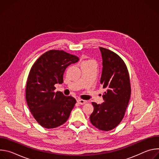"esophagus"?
Here are the masks:
<instances>
[{"mask_svg":"<svg viewBox=\"0 0 159 159\" xmlns=\"http://www.w3.org/2000/svg\"><path fill=\"white\" fill-rule=\"evenodd\" d=\"M77 102H78L79 104H80V105H83V104H85V103L87 102V101L79 99L77 100Z\"/></svg>","mask_w":159,"mask_h":159,"instance_id":"obj_1","label":"esophagus"}]
</instances>
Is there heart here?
Instances as JSON below:
<instances>
[{"mask_svg": "<svg viewBox=\"0 0 159 159\" xmlns=\"http://www.w3.org/2000/svg\"><path fill=\"white\" fill-rule=\"evenodd\" d=\"M89 61H92L91 60H87V61H85L84 62H89Z\"/></svg>", "mask_w": 159, "mask_h": 159, "instance_id": "b5f03b06", "label": "heart"}]
</instances>
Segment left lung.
<instances>
[{
	"mask_svg": "<svg viewBox=\"0 0 159 159\" xmlns=\"http://www.w3.org/2000/svg\"><path fill=\"white\" fill-rule=\"evenodd\" d=\"M102 58L100 82L106 91L101 104L93 102L94 111L90 121L96 128L109 131L123 120L131 96L129 73L122 58L115 52L99 47Z\"/></svg>",
	"mask_w": 159,
	"mask_h": 159,
	"instance_id": "8db88e82",
	"label": "left lung"
}]
</instances>
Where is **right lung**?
<instances>
[{"label": "right lung", "instance_id": "add662e5", "mask_svg": "<svg viewBox=\"0 0 159 159\" xmlns=\"http://www.w3.org/2000/svg\"><path fill=\"white\" fill-rule=\"evenodd\" d=\"M74 55L52 50L43 53L30 70L26 88V99L36 121L45 128H57L69 119L76 100L55 92L56 84H62L66 68L79 61Z\"/></svg>", "mask_w": 159, "mask_h": 159}]
</instances>
